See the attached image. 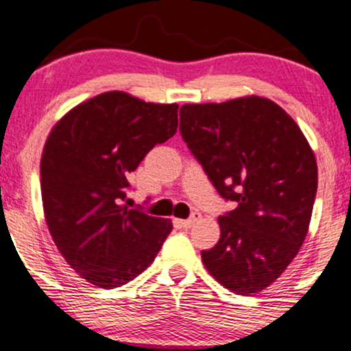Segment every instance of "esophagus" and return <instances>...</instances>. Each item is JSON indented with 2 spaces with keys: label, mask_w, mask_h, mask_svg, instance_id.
Segmentation results:
<instances>
[{
  "label": "esophagus",
  "mask_w": 351,
  "mask_h": 351,
  "mask_svg": "<svg viewBox=\"0 0 351 351\" xmlns=\"http://www.w3.org/2000/svg\"><path fill=\"white\" fill-rule=\"evenodd\" d=\"M199 219H202V215L193 213L188 219H178V225L183 226V228H191V226H195Z\"/></svg>",
  "instance_id": "1"
}]
</instances>
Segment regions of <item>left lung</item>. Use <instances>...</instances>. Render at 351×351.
Instances as JSON below:
<instances>
[{"mask_svg": "<svg viewBox=\"0 0 351 351\" xmlns=\"http://www.w3.org/2000/svg\"><path fill=\"white\" fill-rule=\"evenodd\" d=\"M180 133L208 180L234 208L203 250L210 275L258 293L287 269L308 233L318 186L315 155L293 118L260 96L183 105Z\"/></svg>", "mask_w": 351, "mask_h": 351, "instance_id": "obj_1", "label": "left lung"}]
</instances>
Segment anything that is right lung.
Instances as JSON below:
<instances>
[{"instance_id":"1","label":"right lung","mask_w":351,"mask_h":351,"mask_svg":"<svg viewBox=\"0 0 351 351\" xmlns=\"http://www.w3.org/2000/svg\"><path fill=\"white\" fill-rule=\"evenodd\" d=\"M178 128V105L123 91L88 99L56 123L41 156V198L53 241L86 282L117 288L153 263L173 230L123 202L128 178Z\"/></svg>"}]
</instances>
